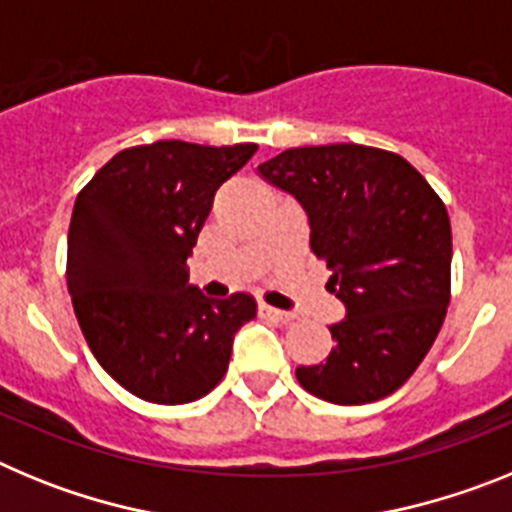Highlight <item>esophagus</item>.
I'll use <instances>...</instances> for the list:
<instances>
[{"label": "esophagus", "mask_w": 512, "mask_h": 512, "mask_svg": "<svg viewBox=\"0 0 512 512\" xmlns=\"http://www.w3.org/2000/svg\"><path fill=\"white\" fill-rule=\"evenodd\" d=\"M259 312L261 315H266V318L277 320V323H292V320H295V315H292V312L277 310V307H269V305H259Z\"/></svg>", "instance_id": "obj_1"}]
</instances>
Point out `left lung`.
<instances>
[{"mask_svg": "<svg viewBox=\"0 0 512 512\" xmlns=\"http://www.w3.org/2000/svg\"><path fill=\"white\" fill-rule=\"evenodd\" d=\"M307 212L310 248L346 307L333 351L297 366L310 395L366 405L400 390L431 351L451 300V223L402 156L359 143L289 148L259 166Z\"/></svg>", "mask_w": 512, "mask_h": 512, "instance_id": "left-lung-1", "label": "left lung"}]
</instances>
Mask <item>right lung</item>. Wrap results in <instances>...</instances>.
Here are the masks:
<instances>
[{
  "label": "right lung",
  "instance_id": "add662e5",
  "mask_svg": "<svg viewBox=\"0 0 512 512\" xmlns=\"http://www.w3.org/2000/svg\"><path fill=\"white\" fill-rule=\"evenodd\" d=\"M256 148H125L76 197L66 259L76 320L99 366L140 400L205 397L228 372L238 328L256 318L251 295L210 300L187 274L212 197Z\"/></svg>",
  "mask_w": 512,
  "mask_h": 512
}]
</instances>
